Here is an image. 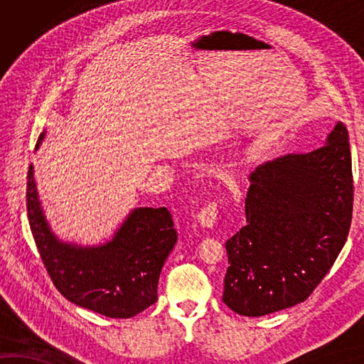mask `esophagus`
<instances>
[{"label": "esophagus", "instance_id": "esophagus-1", "mask_svg": "<svg viewBox=\"0 0 364 364\" xmlns=\"http://www.w3.org/2000/svg\"><path fill=\"white\" fill-rule=\"evenodd\" d=\"M218 211H219L218 202H210L208 205H205L197 214V220L200 225L205 228H213L215 223V218H218Z\"/></svg>", "mask_w": 364, "mask_h": 364}]
</instances>
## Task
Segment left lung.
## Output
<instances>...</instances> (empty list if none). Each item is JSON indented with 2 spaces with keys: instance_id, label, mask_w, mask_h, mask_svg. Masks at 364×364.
I'll return each mask as SVG.
<instances>
[{
  "instance_id": "left-lung-1",
  "label": "left lung",
  "mask_w": 364,
  "mask_h": 364,
  "mask_svg": "<svg viewBox=\"0 0 364 364\" xmlns=\"http://www.w3.org/2000/svg\"><path fill=\"white\" fill-rule=\"evenodd\" d=\"M249 181L247 223L225 242L222 300L258 318L306 300L346 244L353 181L344 123L321 149L267 161Z\"/></svg>"
}]
</instances>
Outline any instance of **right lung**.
I'll list each match as a JSON object with an SVG mask.
<instances>
[{
    "label": "right lung",
    "instance_id": "add662e5",
    "mask_svg": "<svg viewBox=\"0 0 364 364\" xmlns=\"http://www.w3.org/2000/svg\"><path fill=\"white\" fill-rule=\"evenodd\" d=\"M43 137L45 131L36 150ZM26 210L37 250L65 299L117 319L133 318L156 301L161 269L178 239L167 208H134L105 244L64 242L46 222L31 164Z\"/></svg>",
    "mask_w": 364,
    "mask_h": 364
}]
</instances>
